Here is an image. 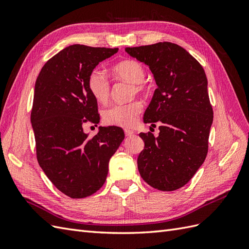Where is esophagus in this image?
<instances>
[{
    "label": "esophagus",
    "mask_w": 249,
    "mask_h": 249,
    "mask_svg": "<svg viewBox=\"0 0 249 249\" xmlns=\"http://www.w3.org/2000/svg\"><path fill=\"white\" fill-rule=\"evenodd\" d=\"M124 134H125V136H127V137H130V136H132V135H134V132H133V131H131V130H127V129H124Z\"/></svg>",
    "instance_id": "esophagus-1"
}]
</instances>
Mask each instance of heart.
<instances>
[{
  "mask_svg": "<svg viewBox=\"0 0 249 249\" xmlns=\"http://www.w3.org/2000/svg\"><path fill=\"white\" fill-rule=\"evenodd\" d=\"M111 73L114 79L125 81L133 84V92L140 93L146 90L144 84L145 70L143 65L133 59L123 60L112 66ZM89 92L97 103H106L110 96V81L104 71L94 70L89 73L87 80ZM142 111L140 102H131L127 104H116L103 112L104 122L110 125L122 127H131L137 122V117Z\"/></svg>",
  "mask_w": 249,
  "mask_h": 249,
  "instance_id": "b5f03b06",
  "label": "heart"
}]
</instances>
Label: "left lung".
Instances as JSON below:
<instances>
[{
    "label": "left lung",
    "mask_w": 249,
    "mask_h": 249,
    "mask_svg": "<svg viewBox=\"0 0 249 249\" xmlns=\"http://www.w3.org/2000/svg\"><path fill=\"white\" fill-rule=\"evenodd\" d=\"M149 67L158 88L143 116L159 123V136L140 133L144 149L137 164L141 178L155 189L173 191L185 186L208 154L213 109L202 66L182 47L171 42L125 48Z\"/></svg>",
    "instance_id": "1"
}]
</instances>
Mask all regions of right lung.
<instances>
[{
    "mask_svg": "<svg viewBox=\"0 0 249 249\" xmlns=\"http://www.w3.org/2000/svg\"><path fill=\"white\" fill-rule=\"evenodd\" d=\"M117 51L72 44L43 65L35 83L31 124L37 160L57 189L71 198L100 189L124 139L118 126H100L93 137L83 131L86 123H100L97 102L87 86L89 73Z\"/></svg>",
    "mask_w": 249,
    "mask_h": 249,
    "instance_id": "add662e5",
    "label": "right lung"
}]
</instances>
